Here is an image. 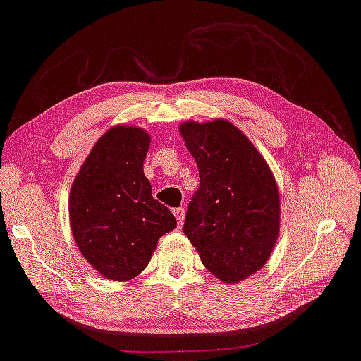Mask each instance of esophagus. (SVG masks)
<instances>
[{
	"mask_svg": "<svg viewBox=\"0 0 361 361\" xmlns=\"http://www.w3.org/2000/svg\"><path fill=\"white\" fill-rule=\"evenodd\" d=\"M175 217H176V222H178V227H181L183 222H185V207H178L173 211Z\"/></svg>",
	"mask_w": 361,
	"mask_h": 361,
	"instance_id": "34e87169",
	"label": "esophagus"
}]
</instances>
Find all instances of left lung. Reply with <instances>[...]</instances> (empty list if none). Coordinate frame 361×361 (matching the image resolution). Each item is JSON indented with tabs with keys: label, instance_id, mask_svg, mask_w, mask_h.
I'll return each instance as SVG.
<instances>
[{
	"label": "left lung",
	"instance_id": "left-lung-1",
	"mask_svg": "<svg viewBox=\"0 0 361 361\" xmlns=\"http://www.w3.org/2000/svg\"><path fill=\"white\" fill-rule=\"evenodd\" d=\"M199 169L183 232L209 272L236 283L266 264L281 227L277 183L264 157L227 120L180 126Z\"/></svg>",
	"mask_w": 361,
	"mask_h": 361
}]
</instances>
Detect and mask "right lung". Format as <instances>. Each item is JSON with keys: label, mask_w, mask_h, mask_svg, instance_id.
<instances>
[{"label": "right lung", "mask_w": 361, "mask_h": 361, "mask_svg": "<svg viewBox=\"0 0 361 361\" xmlns=\"http://www.w3.org/2000/svg\"><path fill=\"white\" fill-rule=\"evenodd\" d=\"M149 133L113 126L80 166L69 191V222L79 251L102 276L126 282L139 276L175 215L152 197L142 164Z\"/></svg>", "instance_id": "1"}]
</instances>
